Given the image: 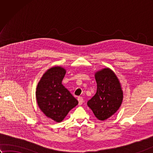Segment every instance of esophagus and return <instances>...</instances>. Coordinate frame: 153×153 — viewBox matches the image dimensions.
<instances>
[{
	"label": "esophagus",
	"mask_w": 153,
	"mask_h": 153,
	"mask_svg": "<svg viewBox=\"0 0 153 153\" xmlns=\"http://www.w3.org/2000/svg\"><path fill=\"white\" fill-rule=\"evenodd\" d=\"M77 100H78L79 105H82V103H83V97H79L78 98H77Z\"/></svg>",
	"instance_id": "34e87169"
}]
</instances>
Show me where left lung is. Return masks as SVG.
<instances>
[{
    "label": "left lung",
    "instance_id": "left-lung-1",
    "mask_svg": "<svg viewBox=\"0 0 153 153\" xmlns=\"http://www.w3.org/2000/svg\"><path fill=\"white\" fill-rule=\"evenodd\" d=\"M97 84L95 95L87 102V105L99 120L112 116L121 106L123 91L119 79L108 68L98 71L95 75Z\"/></svg>",
    "mask_w": 153,
    "mask_h": 153
}]
</instances>
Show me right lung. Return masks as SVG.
<instances>
[{
	"instance_id": "1",
	"label": "right lung",
	"mask_w": 153,
	"mask_h": 153,
	"mask_svg": "<svg viewBox=\"0 0 153 153\" xmlns=\"http://www.w3.org/2000/svg\"><path fill=\"white\" fill-rule=\"evenodd\" d=\"M66 70L60 66L48 69L42 76L36 89L38 106L45 116L56 122L62 121L77 104L76 98L62 84Z\"/></svg>"
}]
</instances>
